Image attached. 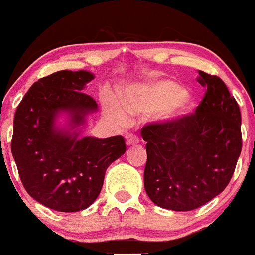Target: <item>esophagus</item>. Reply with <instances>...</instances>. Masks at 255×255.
Masks as SVG:
<instances>
[{"label": "esophagus", "mask_w": 255, "mask_h": 255, "mask_svg": "<svg viewBox=\"0 0 255 255\" xmlns=\"http://www.w3.org/2000/svg\"><path fill=\"white\" fill-rule=\"evenodd\" d=\"M139 143V139H138L135 135H129L127 139V145H134V144Z\"/></svg>", "instance_id": "34e87169"}]
</instances>
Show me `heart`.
<instances>
[{
    "label": "heart",
    "mask_w": 255,
    "mask_h": 255,
    "mask_svg": "<svg viewBox=\"0 0 255 255\" xmlns=\"http://www.w3.org/2000/svg\"><path fill=\"white\" fill-rule=\"evenodd\" d=\"M118 102L126 115H139L158 110V120L163 123L184 120L191 115L195 106L191 92L169 79L127 86L121 91ZM109 109L116 113L112 106Z\"/></svg>",
    "instance_id": "obj_1"
}]
</instances>
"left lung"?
I'll list each match as a JSON object with an SVG mask.
<instances>
[{
    "mask_svg": "<svg viewBox=\"0 0 255 255\" xmlns=\"http://www.w3.org/2000/svg\"><path fill=\"white\" fill-rule=\"evenodd\" d=\"M206 94L195 115L175 123L143 127L144 187L161 208L191 211L220 195L242 150L241 112L218 76L199 71Z\"/></svg>",
    "mask_w": 255,
    "mask_h": 255,
    "instance_id": "8db88e82",
    "label": "left lung"
}]
</instances>
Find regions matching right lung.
<instances>
[{
    "label": "right lung",
    "mask_w": 255,
    "mask_h": 255,
    "mask_svg": "<svg viewBox=\"0 0 255 255\" xmlns=\"http://www.w3.org/2000/svg\"><path fill=\"white\" fill-rule=\"evenodd\" d=\"M94 74L61 70L38 80L18 105L12 155L28 194L51 210L78 212L100 195L107 168L126 151L123 137L81 135L97 104L84 94ZM65 115L67 125L57 120Z\"/></svg>",
    "instance_id": "obj_1"
}]
</instances>
